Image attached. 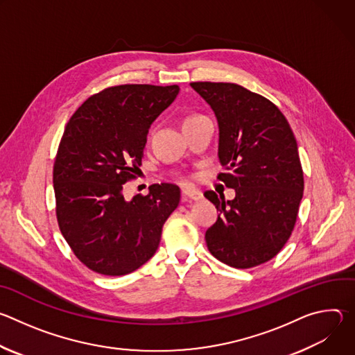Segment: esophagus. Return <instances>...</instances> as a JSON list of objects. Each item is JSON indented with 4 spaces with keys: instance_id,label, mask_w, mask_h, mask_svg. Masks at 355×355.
I'll list each match as a JSON object with an SVG mask.
<instances>
[{
    "instance_id": "obj_1",
    "label": "esophagus",
    "mask_w": 355,
    "mask_h": 355,
    "mask_svg": "<svg viewBox=\"0 0 355 355\" xmlns=\"http://www.w3.org/2000/svg\"><path fill=\"white\" fill-rule=\"evenodd\" d=\"M182 198L185 200H199V199H202V192L198 189H193V188H184Z\"/></svg>"
}]
</instances>
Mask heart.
Listing matches in <instances>:
<instances>
[{
	"instance_id": "1",
	"label": "heart",
	"mask_w": 355,
	"mask_h": 355,
	"mask_svg": "<svg viewBox=\"0 0 355 355\" xmlns=\"http://www.w3.org/2000/svg\"><path fill=\"white\" fill-rule=\"evenodd\" d=\"M198 118H200V115H189V116H187V118L184 119V123H185V122H191V121L198 119Z\"/></svg>"
}]
</instances>
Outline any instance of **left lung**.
Here are the masks:
<instances>
[{
  "label": "left lung",
  "mask_w": 355,
  "mask_h": 355,
  "mask_svg": "<svg viewBox=\"0 0 355 355\" xmlns=\"http://www.w3.org/2000/svg\"><path fill=\"white\" fill-rule=\"evenodd\" d=\"M191 87L214 110L219 123L218 180L236 191L232 200L205 191L220 212L207 230L211 254L233 268L274 259L292 234L303 171L293 132L275 104L232 83L196 81Z\"/></svg>",
  "instance_id": "1"
}]
</instances>
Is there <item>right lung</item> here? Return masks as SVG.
Returning <instances> with one entry per match:
<instances>
[{"label":"right lung","mask_w":355,"mask_h":355,"mask_svg":"<svg viewBox=\"0 0 355 355\" xmlns=\"http://www.w3.org/2000/svg\"><path fill=\"white\" fill-rule=\"evenodd\" d=\"M178 85L123 84L91 95L73 114L53 166L56 218L74 256L101 275H126L155 256L180 188L153 184L125 200L150 125L171 105Z\"/></svg>","instance_id":"1"}]
</instances>
